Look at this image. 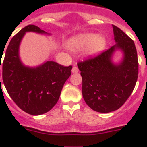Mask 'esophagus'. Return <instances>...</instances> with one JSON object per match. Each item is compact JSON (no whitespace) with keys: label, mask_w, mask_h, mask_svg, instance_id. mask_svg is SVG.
<instances>
[{"label":"esophagus","mask_w":147,"mask_h":147,"mask_svg":"<svg viewBox=\"0 0 147 147\" xmlns=\"http://www.w3.org/2000/svg\"><path fill=\"white\" fill-rule=\"evenodd\" d=\"M71 71H72V73H77V72H78V69L77 67L74 66L71 69Z\"/></svg>","instance_id":"esophagus-1"}]
</instances>
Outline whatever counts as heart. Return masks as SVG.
<instances>
[{"mask_svg": "<svg viewBox=\"0 0 147 147\" xmlns=\"http://www.w3.org/2000/svg\"><path fill=\"white\" fill-rule=\"evenodd\" d=\"M106 40L103 36H96L94 33H82L74 36L68 42V47L75 52L86 49L88 55L98 53L105 49Z\"/></svg>", "mask_w": 147, "mask_h": 147, "instance_id": "b5f03b06", "label": "heart"}]
</instances>
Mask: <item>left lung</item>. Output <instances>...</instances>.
I'll list each match as a JSON object with an SVG mask.
<instances>
[{"label":"left lung","mask_w":147,"mask_h":147,"mask_svg":"<svg viewBox=\"0 0 147 147\" xmlns=\"http://www.w3.org/2000/svg\"><path fill=\"white\" fill-rule=\"evenodd\" d=\"M112 26L116 44L77 64L82 78L83 98L92 110L100 113L119 109L132 94L138 78L134 42L117 26ZM116 49L124 53L120 64L111 60Z\"/></svg>","instance_id":"1"}]
</instances>
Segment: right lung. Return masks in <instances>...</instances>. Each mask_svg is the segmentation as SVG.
I'll return each mask as SVG.
<instances>
[{
  "mask_svg": "<svg viewBox=\"0 0 147 147\" xmlns=\"http://www.w3.org/2000/svg\"><path fill=\"white\" fill-rule=\"evenodd\" d=\"M26 32L46 33L35 25H28L11 39L2 63V78L8 94L20 109L32 115H40L57 103L72 66L65 67L53 61L36 68L23 65L19 47Z\"/></svg>",
  "mask_w": 147,
  "mask_h": 147,
  "instance_id": "1",
  "label": "right lung"
}]
</instances>
